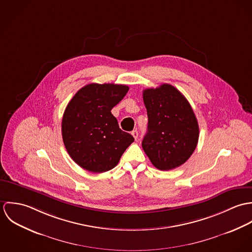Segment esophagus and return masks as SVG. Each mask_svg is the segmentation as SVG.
<instances>
[{"label":"esophagus","mask_w":252,"mask_h":252,"mask_svg":"<svg viewBox=\"0 0 252 252\" xmlns=\"http://www.w3.org/2000/svg\"><path fill=\"white\" fill-rule=\"evenodd\" d=\"M132 136L135 138V140L137 141V139H138V136H139V134H138V131L137 130H134V131H132Z\"/></svg>","instance_id":"obj_1"}]
</instances>
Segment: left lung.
<instances>
[{
	"label": "left lung",
	"instance_id": "obj_1",
	"mask_svg": "<svg viewBox=\"0 0 252 252\" xmlns=\"http://www.w3.org/2000/svg\"><path fill=\"white\" fill-rule=\"evenodd\" d=\"M148 117L142 146L154 167L176 169L194 152L199 140V125L189 102L171 84L143 91Z\"/></svg>",
	"mask_w": 252,
	"mask_h": 252
}]
</instances>
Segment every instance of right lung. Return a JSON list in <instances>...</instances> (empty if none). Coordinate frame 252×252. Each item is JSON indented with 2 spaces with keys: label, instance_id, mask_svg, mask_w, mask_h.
<instances>
[{
  "label": "right lung",
  "instance_id": "obj_1",
  "mask_svg": "<svg viewBox=\"0 0 252 252\" xmlns=\"http://www.w3.org/2000/svg\"><path fill=\"white\" fill-rule=\"evenodd\" d=\"M128 90L122 84L90 83L69 102L62 119L63 142L72 160L84 170L100 174L113 169L134 142L110 111Z\"/></svg>",
  "mask_w": 252,
  "mask_h": 252
}]
</instances>
